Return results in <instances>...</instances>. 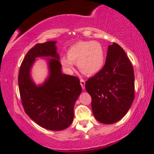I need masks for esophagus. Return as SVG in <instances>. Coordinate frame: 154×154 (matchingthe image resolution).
<instances>
[{
	"label": "esophagus",
	"instance_id": "esophagus-1",
	"mask_svg": "<svg viewBox=\"0 0 154 154\" xmlns=\"http://www.w3.org/2000/svg\"><path fill=\"white\" fill-rule=\"evenodd\" d=\"M80 83H81V85L82 87V88L85 89V82L83 79H81L80 80Z\"/></svg>",
	"mask_w": 154,
	"mask_h": 154
}]
</instances>
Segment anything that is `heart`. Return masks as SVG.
<instances>
[{
    "mask_svg": "<svg viewBox=\"0 0 154 154\" xmlns=\"http://www.w3.org/2000/svg\"><path fill=\"white\" fill-rule=\"evenodd\" d=\"M68 57L61 59V63L68 71H72L75 63L81 72L93 75L103 69L105 54L103 45L96 41H79L69 48Z\"/></svg>",
    "mask_w": 154,
    "mask_h": 154,
    "instance_id": "obj_1",
    "label": "heart"
}]
</instances>
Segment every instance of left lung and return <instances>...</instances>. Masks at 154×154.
Masks as SVG:
<instances>
[{
  "label": "left lung",
  "instance_id": "1",
  "mask_svg": "<svg viewBox=\"0 0 154 154\" xmlns=\"http://www.w3.org/2000/svg\"><path fill=\"white\" fill-rule=\"evenodd\" d=\"M97 121L113 124L121 119L134 99V74L130 60L119 45H109L105 66L85 82Z\"/></svg>",
  "mask_w": 154,
  "mask_h": 154
}]
</instances>
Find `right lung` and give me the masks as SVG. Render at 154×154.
Returning a JSON list of instances; mask_svg holds the SVG:
<instances>
[{
  "instance_id": "1",
  "label": "right lung",
  "mask_w": 154,
  "mask_h": 154,
  "mask_svg": "<svg viewBox=\"0 0 154 154\" xmlns=\"http://www.w3.org/2000/svg\"><path fill=\"white\" fill-rule=\"evenodd\" d=\"M55 44L54 41L39 43L29 49L21 63L18 85L26 114L43 128L60 131L72 123L74 104L82 88L78 77L61 73ZM49 55L55 58L49 60L51 75L42 86L37 87L29 75L31 66L35 57Z\"/></svg>"
}]
</instances>
